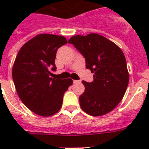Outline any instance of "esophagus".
<instances>
[{"instance_id":"esophagus-1","label":"esophagus","mask_w":149,"mask_h":149,"mask_svg":"<svg viewBox=\"0 0 149 149\" xmlns=\"http://www.w3.org/2000/svg\"><path fill=\"white\" fill-rule=\"evenodd\" d=\"M73 82H74V84H77V83H80V81H75V80H74Z\"/></svg>"}]
</instances>
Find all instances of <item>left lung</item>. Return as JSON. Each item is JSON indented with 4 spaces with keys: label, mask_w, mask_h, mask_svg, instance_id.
<instances>
[{
    "label": "left lung",
    "mask_w": 149,
    "mask_h": 149,
    "mask_svg": "<svg viewBox=\"0 0 149 149\" xmlns=\"http://www.w3.org/2000/svg\"><path fill=\"white\" fill-rule=\"evenodd\" d=\"M84 56L86 66L94 73L93 82L82 81L84 93L81 107L93 116L108 113L122 101L129 82L123 52L114 42L97 33L73 36L68 40Z\"/></svg>",
    "instance_id": "obj_1"
}]
</instances>
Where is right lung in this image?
I'll return each mask as SVG.
<instances>
[{
    "label": "right lung",
    "mask_w": 149,
    "mask_h": 149,
    "mask_svg": "<svg viewBox=\"0 0 149 149\" xmlns=\"http://www.w3.org/2000/svg\"><path fill=\"white\" fill-rule=\"evenodd\" d=\"M67 40L62 36L39 34L22 46L13 67V79L23 104L34 113L50 116L63 104V95L73 83L71 78L55 79L56 51Z\"/></svg>",
    "instance_id": "obj_1"
}]
</instances>
